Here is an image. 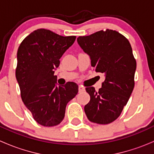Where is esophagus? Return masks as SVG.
<instances>
[{
    "mask_svg": "<svg viewBox=\"0 0 154 154\" xmlns=\"http://www.w3.org/2000/svg\"><path fill=\"white\" fill-rule=\"evenodd\" d=\"M78 89H79V92H81V91H85V88H84V87H83V86H79Z\"/></svg>",
    "mask_w": 154,
    "mask_h": 154,
    "instance_id": "esophagus-1",
    "label": "esophagus"
}]
</instances>
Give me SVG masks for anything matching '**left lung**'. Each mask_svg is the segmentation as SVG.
Listing matches in <instances>:
<instances>
[{"label": "left lung", "instance_id": "obj_1", "mask_svg": "<svg viewBox=\"0 0 154 154\" xmlns=\"http://www.w3.org/2000/svg\"><path fill=\"white\" fill-rule=\"evenodd\" d=\"M77 43L91 60L96 72L104 74L105 80L96 91L86 87L90 101L84 111L90 122L107 125L119 118L134 88L136 62L128 40L112 29L79 36Z\"/></svg>", "mask_w": 154, "mask_h": 154}]
</instances>
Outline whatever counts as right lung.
I'll return each mask as SVG.
<instances>
[{
	"instance_id": "add662e5",
	"label": "right lung",
	"mask_w": 154,
	"mask_h": 154,
	"mask_svg": "<svg viewBox=\"0 0 154 154\" xmlns=\"http://www.w3.org/2000/svg\"><path fill=\"white\" fill-rule=\"evenodd\" d=\"M76 36H62L49 29H38L27 35L18 48L15 77L23 102L34 120L54 127L65 117L66 105L78 92V86L68 82L58 86L54 71L60 59Z\"/></svg>"
}]
</instances>
